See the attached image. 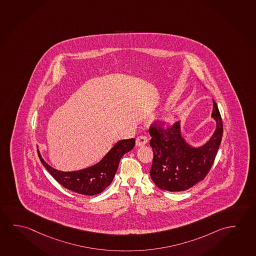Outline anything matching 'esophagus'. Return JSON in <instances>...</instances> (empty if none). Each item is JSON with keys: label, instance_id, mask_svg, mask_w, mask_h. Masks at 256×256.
Wrapping results in <instances>:
<instances>
[{"label": "esophagus", "instance_id": "34e87169", "mask_svg": "<svg viewBox=\"0 0 256 256\" xmlns=\"http://www.w3.org/2000/svg\"><path fill=\"white\" fill-rule=\"evenodd\" d=\"M148 143V138L146 136H138V138H136V146H140L143 145H146Z\"/></svg>", "mask_w": 256, "mask_h": 256}]
</instances>
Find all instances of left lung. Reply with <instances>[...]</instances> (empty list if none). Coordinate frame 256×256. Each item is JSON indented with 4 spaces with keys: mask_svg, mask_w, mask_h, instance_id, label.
I'll use <instances>...</instances> for the list:
<instances>
[{
    "mask_svg": "<svg viewBox=\"0 0 256 256\" xmlns=\"http://www.w3.org/2000/svg\"><path fill=\"white\" fill-rule=\"evenodd\" d=\"M212 118L216 129L203 146L188 145L182 136L180 122L164 128L154 122L150 127V146L154 153L150 177L154 184L164 190H187L203 180L214 162L222 138L224 124L217 104L212 100Z\"/></svg>",
    "mask_w": 256,
    "mask_h": 256,
    "instance_id": "obj_1",
    "label": "left lung"
}]
</instances>
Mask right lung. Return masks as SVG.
<instances>
[{
  "label": "right lung",
  "mask_w": 256,
  "mask_h": 256,
  "mask_svg": "<svg viewBox=\"0 0 256 256\" xmlns=\"http://www.w3.org/2000/svg\"><path fill=\"white\" fill-rule=\"evenodd\" d=\"M134 146V138L119 140L98 164L74 172H61L54 169L42 159L38 150L37 152L42 166L63 187L82 195L94 196L102 193L110 186L118 170L120 159L132 150Z\"/></svg>",
  "instance_id": "right-lung-1"
}]
</instances>
